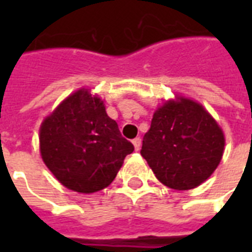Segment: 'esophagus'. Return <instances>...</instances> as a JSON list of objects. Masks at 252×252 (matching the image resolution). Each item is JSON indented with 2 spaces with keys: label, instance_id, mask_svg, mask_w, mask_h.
<instances>
[{
  "label": "esophagus",
  "instance_id": "1",
  "mask_svg": "<svg viewBox=\"0 0 252 252\" xmlns=\"http://www.w3.org/2000/svg\"><path fill=\"white\" fill-rule=\"evenodd\" d=\"M133 146H134V149L137 150H140V148H141V138L140 137H136V138H133Z\"/></svg>",
  "mask_w": 252,
  "mask_h": 252
}]
</instances>
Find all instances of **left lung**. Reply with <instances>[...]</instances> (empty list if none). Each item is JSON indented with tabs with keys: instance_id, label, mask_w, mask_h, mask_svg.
Instances as JSON below:
<instances>
[{
	"instance_id": "8db88e82",
	"label": "left lung",
	"mask_w": 252,
	"mask_h": 252,
	"mask_svg": "<svg viewBox=\"0 0 252 252\" xmlns=\"http://www.w3.org/2000/svg\"><path fill=\"white\" fill-rule=\"evenodd\" d=\"M225 137L200 103L179 96L153 115L141 156L166 187L187 191L205 182L221 162Z\"/></svg>"
}]
</instances>
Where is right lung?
<instances>
[{
	"label": "right lung",
	"mask_w": 252,
	"mask_h": 252,
	"mask_svg": "<svg viewBox=\"0 0 252 252\" xmlns=\"http://www.w3.org/2000/svg\"><path fill=\"white\" fill-rule=\"evenodd\" d=\"M39 141L41 158L55 178L81 193L110 186L134 150L107 115L102 99L87 89L69 95L44 119Z\"/></svg>",
	"instance_id": "1"
}]
</instances>
